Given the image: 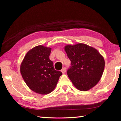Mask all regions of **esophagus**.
<instances>
[{"mask_svg":"<svg viewBox=\"0 0 121 121\" xmlns=\"http://www.w3.org/2000/svg\"><path fill=\"white\" fill-rule=\"evenodd\" d=\"M61 72H62V73H65V72H66V69H65V68H63L62 69V70H61Z\"/></svg>","mask_w":121,"mask_h":121,"instance_id":"obj_1","label":"esophagus"}]
</instances>
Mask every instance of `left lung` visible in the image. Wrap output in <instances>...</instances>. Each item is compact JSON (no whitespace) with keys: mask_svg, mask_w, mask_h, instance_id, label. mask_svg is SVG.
<instances>
[{"mask_svg":"<svg viewBox=\"0 0 121 121\" xmlns=\"http://www.w3.org/2000/svg\"><path fill=\"white\" fill-rule=\"evenodd\" d=\"M65 50L71 61L67 71L77 89L86 91L97 84L105 68V60L97 49L83 43L67 45Z\"/></svg>","mask_w":121,"mask_h":121,"instance_id":"obj_1","label":"left lung"}]
</instances>
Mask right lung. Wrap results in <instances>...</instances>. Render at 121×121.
<instances>
[{
  "label": "right lung",
  "mask_w": 121,
  "mask_h": 121,
  "mask_svg": "<svg viewBox=\"0 0 121 121\" xmlns=\"http://www.w3.org/2000/svg\"><path fill=\"white\" fill-rule=\"evenodd\" d=\"M51 48L43 45L34 47L26 53L20 65V73L30 90L40 95L51 93L62 75L56 70L49 59Z\"/></svg>",
  "instance_id": "right-lung-1"
}]
</instances>
